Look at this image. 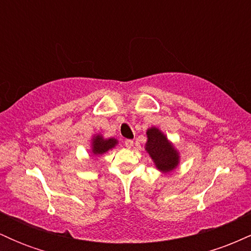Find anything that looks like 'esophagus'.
Here are the masks:
<instances>
[{
	"label": "esophagus",
	"mask_w": 251,
	"mask_h": 251,
	"mask_svg": "<svg viewBox=\"0 0 251 251\" xmlns=\"http://www.w3.org/2000/svg\"><path fill=\"white\" fill-rule=\"evenodd\" d=\"M125 146L127 149H131L132 146H133V140H131V139H127V140H125Z\"/></svg>",
	"instance_id": "34e87169"
}]
</instances>
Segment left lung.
<instances>
[{
	"label": "left lung",
	"mask_w": 251,
	"mask_h": 251,
	"mask_svg": "<svg viewBox=\"0 0 251 251\" xmlns=\"http://www.w3.org/2000/svg\"><path fill=\"white\" fill-rule=\"evenodd\" d=\"M146 137L148 140L144 148L153 162L155 169L164 175L175 171L180 164V153L168 135L162 129L152 126L146 129Z\"/></svg>",
	"instance_id": "8db88e82"
}]
</instances>
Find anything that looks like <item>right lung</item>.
I'll use <instances>...</instances> for the list:
<instances>
[{
  "label": "right lung",
  "instance_id": "right-lung-1",
  "mask_svg": "<svg viewBox=\"0 0 251 251\" xmlns=\"http://www.w3.org/2000/svg\"><path fill=\"white\" fill-rule=\"evenodd\" d=\"M119 144L118 139L116 138L111 137V138H103L102 134L100 133H96L92 135V139H91V154L94 155V157H100L106 152H108L109 150L114 149L116 146Z\"/></svg>",
  "mask_w": 251,
  "mask_h": 251
}]
</instances>
